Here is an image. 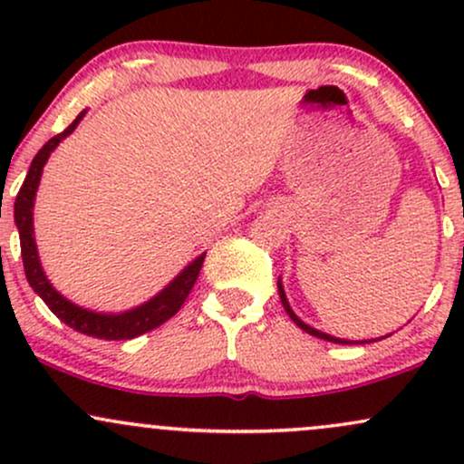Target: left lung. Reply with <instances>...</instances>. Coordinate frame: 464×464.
I'll return each mask as SVG.
<instances>
[{
	"label": "left lung",
	"mask_w": 464,
	"mask_h": 464,
	"mask_svg": "<svg viewBox=\"0 0 464 464\" xmlns=\"http://www.w3.org/2000/svg\"><path fill=\"white\" fill-rule=\"evenodd\" d=\"M276 287H279V299H281V303H284V307H285L287 316H290L292 321H295L296 324H299V327H301L303 332H305V334H310V335H316V338H321V340H327V343H335V344H366V343H372V340H344V338H335V335H332V334L318 332V329L310 327V324H307V323H303L301 318L296 316L295 312H292V307H290V303H287V296H285V292H284V284H281V279L276 281ZM388 335H391V334H388ZM382 338H386V335H382Z\"/></svg>",
	"instance_id": "8db88e82"
}]
</instances>
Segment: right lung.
<instances>
[{
  "label": "right lung",
  "instance_id": "1",
  "mask_svg": "<svg viewBox=\"0 0 464 464\" xmlns=\"http://www.w3.org/2000/svg\"><path fill=\"white\" fill-rule=\"evenodd\" d=\"M84 113H87V111H82L61 135L52 137V140L36 152V157L32 159L28 177H25L24 185H21L17 194V200H14V225L19 228L21 257H24V270L25 276H28L30 287L45 301V305L50 307L63 323L69 324L72 329H76L80 334L93 335V338L100 340H130L146 332H152L154 327L163 324L168 318H172L174 314L180 310V305L188 299L196 279H198L202 262H205V253L198 255L194 262L185 266V268L180 270L161 292H157L150 301L120 314L84 310V307L76 305V303L67 301L65 296L50 284V279H47L44 273V266H41L39 250H36L34 239V218L32 216H34L36 189H39L41 174H44V168L47 159H50V154L56 150L58 143L76 130V126L80 124Z\"/></svg>",
  "mask_w": 464,
  "mask_h": 464
}]
</instances>
